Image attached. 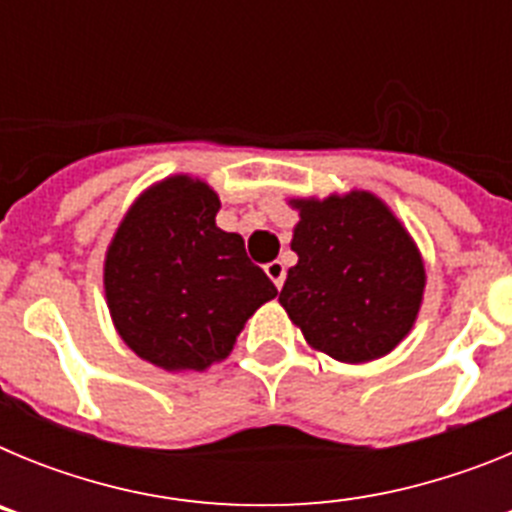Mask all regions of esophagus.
Listing matches in <instances>:
<instances>
[{
  "label": "esophagus",
  "instance_id": "1",
  "mask_svg": "<svg viewBox=\"0 0 512 512\" xmlns=\"http://www.w3.org/2000/svg\"><path fill=\"white\" fill-rule=\"evenodd\" d=\"M266 274H269L271 282L277 284V289H282L284 277H287V269H284L282 261H271V264H266Z\"/></svg>",
  "mask_w": 512,
  "mask_h": 512
}]
</instances>
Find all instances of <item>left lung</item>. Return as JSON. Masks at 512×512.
<instances>
[{"label": "left lung", "mask_w": 512, "mask_h": 512, "mask_svg": "<svg viewBox=\"0 0 512 512\" xmlns=\"http://www.w3.org/2000/svg\"><path fill=\"white\" fill-rule=\"evenodd\" d=\"M297 264L279 302L315 351L343 364L390 354L418 318L425 266L405 225L372 192L289 200Z\"/></svg>", "instance_id": "obj_1"}]
</instances>
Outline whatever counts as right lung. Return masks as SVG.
Here are the masks:
<instances>
[{
    "mask_svg": "<svg viewBox=\"0 0 512 512\" xmlns=\"http://www.w3.org/2000/svg\"><path fill=\"white\" fill-rule=\"evenodd\" d=\"M217 210L210 184L169 176L133 202L104 256L117 333L166 372L223 361L246 320L277 297L241 235L217 228Z\"/></svg>",
    "mask_w": 512,
    "mask_h": 512,
    "instance_id": "obj_1",
    "label": "right lung"
}]
</instances>
